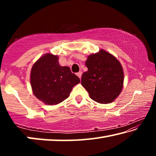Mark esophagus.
Instances as JSON below:
<instances>
[{"mask_svg":"<svg viewBox=\"0 0 156 156\" xmlns=\"http://www.w3.org/2000/svg\"><path fill=\"white\" fill-rule=\"evenodd\" d=\"M76 75H77L79 78H81V76H82V72H79L77 73H76Z\"/></svg>","mask_w":156,"mask_h":156,"instance_id":"obj_1","label":"esophagus"}]
</instances>
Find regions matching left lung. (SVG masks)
I'll return each instance as SVG.
<instances>
[{
	"label": "left lung",
	"instance_id": "8db88e82",
	"mask_svg": "<svg viewBox=\"0 0 156 156\" xmlns=\"http://www.w3.org/2000/svg\"><path fill=\"white\" fill-rule=\"evenodd\" d=\"M87 72H84L81 84L92 100L99 103L113 102L122 91L124 73L120 62L109 53L100 49L89 56Z\"/></svg>",
	"mask_w": 156,
	"mask_h": 156
}]
</instances>
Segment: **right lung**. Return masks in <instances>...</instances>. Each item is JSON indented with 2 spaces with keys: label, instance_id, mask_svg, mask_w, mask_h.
I'll return each mask as SVG.
<instances>
[{
  "label": "right lung",
  "instance_id": "1",
  "mask_svg": "<svg viewBox=\"0 0 156 156\" xmlns=\"http://www.w3.org/2000/svg\"><path fill=\"white\" fill-rule=\"evenodd\" d=\"M31 85L37 98L47 105L67 99L76 84L80 83L69 67H62L57 56L47 54L34 63L31 71Z\"/></svg>",
  "mask_w": 156,
  "mask_h": 156
}]
</instances>
